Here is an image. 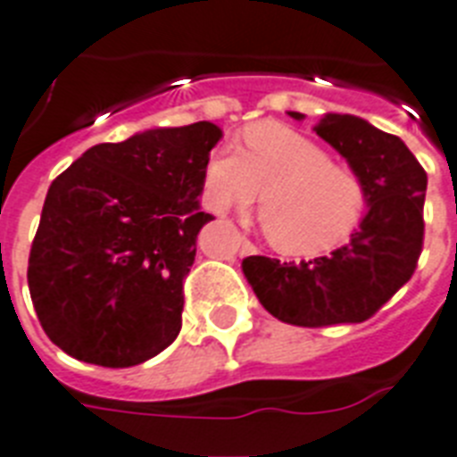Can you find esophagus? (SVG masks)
<instances>
[{"label": "esophagus", "mask_w": 457, "mask_h": 457, "mask_svg": "<svg viewBox=\"0 0 457 457\" xmlns=\"http://www.w3.org/2000/svg\"><path fill=\"white\" fill-rule=\"evenodd\" d=\"M239 244H242V249L244 251H249L251 249V242L246 239V237H239Z\"/></svg>", "instance_id": "obj_1"}]
</instances>
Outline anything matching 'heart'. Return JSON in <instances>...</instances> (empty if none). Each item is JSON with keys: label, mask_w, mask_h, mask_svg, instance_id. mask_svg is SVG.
Masks as SVG:
<instances>
[{"label": "heart", "mask_w": 457, "mask_h": 457, "mask_svg": "<svg viewBox=\"0 0 457 457\" xmlns=\"http://www.w3.org/2000/svg\"><path fill=\"white\" fill-rule=\"evenodd\" d=\"M208 206L218 213L261 196V220L285 253L312 256L346 242L365 213V187L312 139L282 123L246 128L242 149H218L204 168Z\"/></svg>", "instance_id": "heart-1"}]
</instances>
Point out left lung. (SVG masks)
Segmentation results:
<instances>
[{
	"mask_svg": "<svg viewBox=\"0 0 457 457\" xmlns=\"http://www.w3.org/2000/svg\"><path fill=\"white\" fill-rule=\"evenodd\" d=\"M301 120V113L292 111ZM315 132L362 179L368 213L348 244L329 256L279 263L244 258L242 270L270 315L296 327H329L372 318L418 268L425 239L427 172L389 132L348 113H327Z\"/></svg>",
	"mask_w": 457,
	"mask_h": 457,
	"instance_id": "8db88e82",
	"label": "left lung"
}]
</instances>
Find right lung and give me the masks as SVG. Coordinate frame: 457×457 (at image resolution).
I'll return each mask as SVG.
<instances>
[{
	"label": "right lung",
	"instance_id": "obj_1",
	"mask_svg": "<svg viewBox=\"0 0 457 457\" xmlns=\"http://www.w3.org/2000/svg\"><path fill=\"white\" fill-rule=\"evenodd\" d=\"M222 137L201 120L156 128L82 154L46 192L28 287L46 337L102 368H132L178 339L182 282L196 235L208 154Z\"/></svg>",
	"mask_w": 457,
	"mask_h": 457
}]
</instances>
